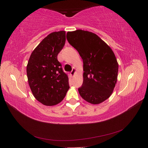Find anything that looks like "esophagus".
Segmentation results:
<instances>
[{"mask_svg":"<svg viewBox=\"0 0 148 148\" xmlns=\"http://www.w3.org/2000/svg\"><path fill=\"white\" fill-rule=\"evenodd\" d=\"M76 69H75V68H73L72 69V71L71 72V76H74V75H75V74H76Z\"/></svg>","mask_w":148,"mask_h":148,"instance_id":"obj_1","label":"esophagus"}]
</instances>
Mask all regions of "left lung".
<instances>
[{"mask_svg":"<svg viewBox=\"0 0 148 148\" xmlns=\"http://www.w3.org/2000/svg\"><path fill=\"white\" fill-rule=\"evenodd\" d=\"M67 39L83 61L82 98L99 104L109 98L117 82L118 63L112 49L95 34L83 30L67 33Z\"/></svg>","mask_w":148,"mask_h":148,"instance_id":"8db88e82","label":"left lung"}]
</instances>
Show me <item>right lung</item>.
Returning a JSON list of instances; mask_svg holds the SVG:
<instances>
[{"label":"right lung","mask_w":148,"mask_h":148,"mask_svg":"<svg viewBox=\"0 0 148 148\" xmlns=\"http://www.w3.org/2000/svg\"><path fill=\"white\" fill-rule=\"evenodd\" d=\"M65 42V31L54 32L34 49L27 65L29 86L34 97L47 106L61 102L69 89V77L57 60Z\"/></svg>","instance_id":"add662e5"}]
</instances>
